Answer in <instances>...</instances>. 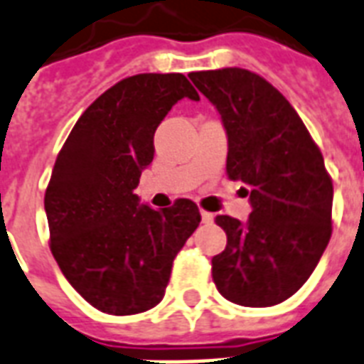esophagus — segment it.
I'll return each instance as SVG.
<instances>
[{
  "label": "esophagus",
  "instance_id": "34e87169",
  "mask_svg": "<svg viewBox=\"0 0 364 364\" xmlns=\"http://www.w3.org/2000/svg\"><path fill=\"white\" fill-rule=\"evenodd\" d=\"M201 220H203L205 224L213 223V213H209V211H203V209H201Z\"/></svg>",
  "mask_w": 364,
  "mask_h": 364
}]
</instances>
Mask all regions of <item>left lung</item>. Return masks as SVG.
<instances>
[{"label":"left lung","mask_w":364,"mask_h":364,"mask_svg":"<svg viewBox=\"0 0 364 364\" xmlns=\"http://www.w3.org/2000/svg\"><path fill=\"white\" fill-rule=\"evenodd\" d=\"M217 105L228 134L226 176L251 186L250 220L218 215L226 247L213 257V282L228 301L270 307L296 294L332 236L334 186L296 109L247 68L190 75Z\"/></svg>","instance_id":"obj_1"}]
</instances>
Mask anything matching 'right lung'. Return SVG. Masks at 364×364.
<instances>
[{
    "label": "right lung",
    "instance_id": "obj_1",
    "mask_svg": "<svg viewBox=\"0 0 364 364\" xmlns=\"http://www.w3.org/2000/svg\"><path fill=\"white\" fill-rule=\"evenodd\" d=\"M182 97L199 94L180 73L122 78L76 120L51 171L49 250L68 284L107 315H138L163 299L174 257L201 220L192 199L155 211L134 193L155 130Z\"/></svg>",
    "mask_w": 364,
    "mask_h": 364
}]
</instances>
